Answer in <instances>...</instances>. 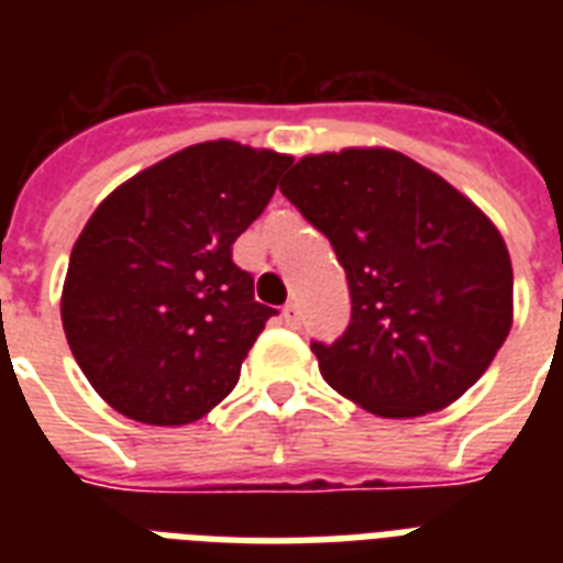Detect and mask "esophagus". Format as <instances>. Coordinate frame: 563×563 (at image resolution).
Wrapping results in <instances>:
<instances>
[{
    "mask_svg": "<svg viewBox=\"0 0 563 563\" xmlns=\"http://www.w3.org/2000/svg\"><path fill=\"white\" fill-rule=\"evenodd\" d=\"M283 321H286V327H291V330H298L300 327L298 303H286V307H283Z\"/></svg>",
    "mask_w": 563,
    "mask_h": 563,
    "instance_id": "obj_1",
    "label": "esophagus"
}]
</instances>
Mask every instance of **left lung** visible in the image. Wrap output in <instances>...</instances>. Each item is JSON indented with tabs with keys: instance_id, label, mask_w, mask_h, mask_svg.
<instances>
[{
	"instance_id": "8db88e82",
	"label": "left lung",
	"mask_w": 563,
	"mask_h": 563,
	"mask_svg": "<svg viewBox=\"0 0 563 563\" xmlns=\"http://www.w3.org/2000/svg\"><path fill=\"white\" fill-rule=\"evenodd\" d=\"M280 192L330 239L351 286V324L312 342L335 391L379 418L455 402L506 342L515 272L494 221L394 148L307 154Z\"/></svg>"
}]
</instances>
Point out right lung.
I'll return each mask as SVG.
<instances>
[{
  "instance_id": "right-lung-1",
  "label": "right lung",
  "mask_w": 563,
  "mask_h": 563,
  "mask_svg": "<svg viewBox=\"0 0 563 563\" xmlns=\"http://www.w3.org/2000/svg\"><path fill=\"white\" fill-rule=\"evenodd\" d=\"M289 154L189 145L96 207L75 242L60 321L78 368L119 415L184 427L219 406L265 321L233 242L272 201Z\"/></svg>"
}]
</instances>
